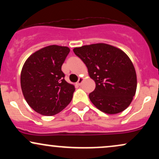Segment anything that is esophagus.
I'll list each match as a JSON object with an SVG mask.
<instances>
[{"label": "esophagus", "mask_w": 159, "mask_h": 159, "mask_svg": "<svg viewBox=\"0 0 159 159\" xmlns=\"http://www.w3.org/2000/svg\"><path fill=\"white\" fill-rule=\"evenodd\" d=\"M83 81H84V78H79V79H78V81L77 82V84L79 85V86H81V84H82V82H83Z\"/></svg>", "instance_id": "esophagus-1"}]
</instances>
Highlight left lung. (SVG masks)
I'll return each instance as SVG.
<instances>
[{"label": "left lung", "instance_id": "left-lung-1", "mask_svg": "<svg viewBox=\"0 0 159 159\" xmlns=\"http://www.w3.org/2000/svg\"><path fill=\"white\" fill-rule=\"evenodd\" d=\"M73 52L87 66L96 83L94 91L89 94L92 103L108 114L125 110L137 89L135 69L127 54L105 43L83 45Z\"/></svg>", "mask_w": 159, "mask_h": 159}]
</instances>
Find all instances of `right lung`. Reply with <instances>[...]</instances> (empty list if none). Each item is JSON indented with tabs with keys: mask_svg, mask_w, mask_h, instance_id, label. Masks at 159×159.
Returning <instances> with one entry per match:
<instances>
[{
	"mask_svg": "<svg viewBox=\"0 0 159 159\" xmlns=\"http://www.w3.org/2000/svg\"><path fill=\"white\" fill-rule=\"evenodd\" d=\"M70 49L52 45L36 51L24 63L21 87L29 106L44 116L63 111L72 101L75 89L65 81L61 66Z\"/></svg>",
	"mask_w": 159,
	"mask_h": 159,
	"instance_id": "right-lung-1",
	"label": "right lung"
}]
</instances>
